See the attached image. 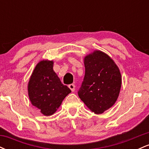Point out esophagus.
I'll use <instances>...</instances> for the list:
<instances>
[{"instance_id": "1", "label": "esophagus", "mask_w": 149, "mask_h": 149, "mask_svg": "<svg viewBox=\"0 0 149 149\" xmlns=\"http://www.w3.org/2000/svg\"><path fill=\"white\" fill-rule=\"evenodd\" d=\"M69 88L71 89V90L72 92L75 91V85L74 84H70L69 85Z\"/></svg>"}]
</instances>
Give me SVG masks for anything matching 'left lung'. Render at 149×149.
I'll return each mask as SVG.
<instances>
[{
	"instance_id": "1",
	"label": "left lung",
	"mask_w": 149,
	"mask_h": 149,
	"mask_svg": "<svg viewBox=\"0 0 149 149\" xmlns=\"http://www.w3.org/2000/svg\"><path fill=\"white\" fill-rule=\"evenodd\" d=\"M85 73L78 94L92 112L101 114L116 103L122 83L120 70L113 60L95 50L84 59Z\"/></svg>"
}]
</instances>
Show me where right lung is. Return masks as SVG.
I'll list each match as a JSON object with an SVG mask.
<instances>
[{
  "instance_id": "obj_1",
  "label": "right lung",
  "mask_w": 149,
  "mask_h": 149,
  "mask_svg": "<svg viewBox=\"0 0 149 149\" xmlns=\"http://www.w3.org/2000/svg\"><path fill=\"white\" fill-rule=\"evenodd\" d=\"M71 92L53 70V61L42 60L36 66L29 81L28 93L32 105L45 116H51Z\"/></svg>"
}]
</instances>
